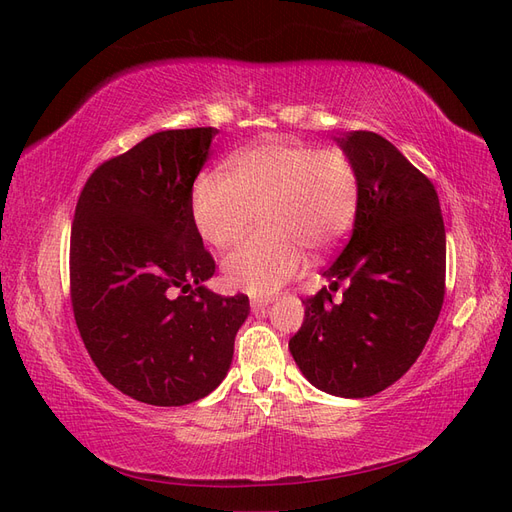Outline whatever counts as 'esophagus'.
Returning <instances> with one entry per match:
<instances>
[{
  "label": "esophagus",
  "mask_w": 512,
  "mask_h": 512,
  "mask_svg": "<svg viewBox=\"0 0 512 512\" xmlns=\"http://www.w3.org/2000/svg\"><path fill=\"white\" fill-rule=\"evenodd\" d=\"M271 299H252L250 305H252V312L254 314H265V309L269 307Z\"/></svg>",
  "instance_id": "obj_1"
}]
</instances>
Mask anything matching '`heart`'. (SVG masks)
<instances>
[{"instance_id": "obj_1", "label": "heart", "mask_w": 512, "mask_h": 512, "mask_svg": "<svg viewBox=\"0 0 512 512\" xmlns=\"http://www.w3.org/2000/svg\"><path fill=\"white\" fill-rule=\"evenodd\" d=\"M359 181L337 149L271 141L237 153L228 175L205 173L192 188V222L213 247L239 241L260 215L265 228L222 260L226 286L267 297L303 267V247L329 250L350 230Z\"/></svg>"}]
</instances>
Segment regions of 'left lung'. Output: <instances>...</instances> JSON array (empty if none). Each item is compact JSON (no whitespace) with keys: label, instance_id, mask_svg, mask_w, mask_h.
<instances>
[{"label":"left lung","instance_id":"1","mask_svg":"<svg viewBox=\"0 0 512 512\" xmlns=\"http://www.w3.org/2000/svg\"><path fill=\"white\" fill-rule=\"evenodd\" d=\"M359 181L346 247L324 271L331 282L305 299L290 354L316 389L371 397L423 352L444 301L446 235L431 181L376 132L335 138ZM346 283L342 304L330 290Z\"/></svg>","mask_w":512,"mask_h":512}]
</instances>
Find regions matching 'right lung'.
<instances>
[{
  "mask_svg": "<svg viewBox=\"0 0 512 512\" xmlns=\"http://www.w3.org/2000/svg\"><path fill=\"white\" fill-rule=\"evenodd\" d=\"M215 128L162 130L94 170L76 205L70 286L100 374L151 406H185L226 378L245 294L205 282L215 262L192 222V185Z\"/></svg>",
  "mask_w": 512,
  "mask_h": 512,
  "instance_id": "1",
  "label": "right lung"
}]
</instances>
